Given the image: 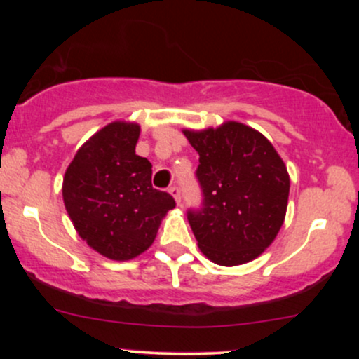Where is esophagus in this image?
<instances>
[{"label": "esophagus", "instance_id": "1", "mask_svg": "<svg viewBox=\"0 0 359 359\" xmlns=\"http://www.w3.org/2000/svg\"><path fill=\"white\" fill-rule=\"evenodd\" d=\"M168 192L172 194V197H174V199H175V203L180 204V201H182V197H180V189L177 187V185H172V187L168 189Z\"/></svg>", "mask_w": 359, "mask_h": 359}]
</instances>
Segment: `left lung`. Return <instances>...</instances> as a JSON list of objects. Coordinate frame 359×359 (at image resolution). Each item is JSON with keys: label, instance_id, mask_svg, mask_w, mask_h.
Instances as JSON below:
<instances>
[{"label": "left lung", "instance_id": "obj_1", "mask_svg": "<svg viewBox=\"0 0 359 359\" xmlns=\"http://www.w3.org/2000/svg\"><path fill=\"white\" fill-rule=\"evenodd\" d=\"M184 135L199 154L203 203L187 211L197 245L217 265L251 262L283 224L290 189L285 163L262 133L236 121Z\"/></svg>", "mask_w": 359, "mask_h": 359}]
</instances>
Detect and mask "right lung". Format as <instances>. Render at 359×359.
Returning <instances> with one entry per match:
<instances>
[{
  "instance_id": "1",
  "label": "right lung",
  "mask_w": 359,
  "mask_h": 359,
  "mask_svg": "<svg viewBox=\"0 0 359 359\" xmlns=\"http://www.w3.org/2000/svg\"><path fill=\"white\" fill-rule=\"evenodd\" d=\"M140 126L114 121L77 150L62 185L74 228L90 248L125 262L151 245L174 197L151 185V163L135 154Z\"/></svg>"
}]
</instances>
